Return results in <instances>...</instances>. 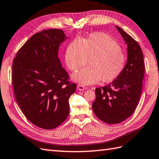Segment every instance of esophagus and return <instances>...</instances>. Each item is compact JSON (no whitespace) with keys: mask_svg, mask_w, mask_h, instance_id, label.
Segmentation results:
<instances>
[{"mask_svg":"<svg viewBox=\"0 0 159 159\" xmlns=\"http://www.w3.org/2000/svg\"><path fill=\"white\" fill-rule=\"evenodd\" d=\"M77 89L79 91H83L84 89H86V88L84 86L81 85V84H78V85H77Z\"/></svg>","mask_w":159,"mask_h":159,"instance_id":"1","label":"esophagus"}]
</instances>
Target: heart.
Here are the masks:
<instances>
[{"label": "heart", "mask_w": 159, "mask_h": 159, "mask_svg": "<svg viewBox=\"0 0 159 159\" xmlns=\"http://www.w3.org/2000/svg\"><path fill=\"white\" fill-rule=\"evenodd\" d=\"M73 80L83 84H95L102 80L108 83L116 79L125 69L126 56L115 40L104 33H92L84 40L75 39L66 49L65 61Z\"/></svg>", "instance_id": "heart-1"}]
</instances>
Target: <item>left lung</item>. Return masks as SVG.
<instances>
[{"label":"left lung","mask_w":159,"mask_h":159,"mask_svg":"<svg viewBox=\"0 0 159 159\" xmlns=\"http://www.w3.org/2000/svg\"><path fill=\"white\" fill-rule=\"evenodd\" d=\"M127 45V61L121 75L107 86L95 89L92 109L98 119L116 124L129 117L137 106L144 76L142 51L130 35L116 25Z\"/></svg>","instance_id":"obj_1"}]
</instances>
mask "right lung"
<instances>
[{
	"label": "right lung",
	"mask_w": 159,
	"mask_h": 159,
	"mask_svg": "<svg viewBox=\"0 0 159 159\" xmlns=\"http://www.w3.org/2000/svg\"><path fill=\"white\" fill-rule=\"evenodd\" d=\"M64 31L49 29L36 33L18 51L13 62L12 80L18 105L28 120L52 129L68 117L69 98L76 89L58 57Z\"/></svg>",
	"instance_id": "right-lung-1"
}]
</instances>
